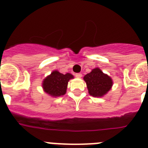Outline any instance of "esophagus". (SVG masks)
I'll return each mask as SVG.
<instances>
[{"label": "esophagus", "mask_w": 148, "mask_h": 148, "mask_svg": "<svg viewBox=\"0 0 148 148\" xmlns=\"http://www.w3.org/2000/svg\"><path fill=\"white\" fill-rule=\"evenodd\" d=\"M82 73H75V77H77V78H82Z\"/></svg>", "instance_id": "1"}]
</instances>
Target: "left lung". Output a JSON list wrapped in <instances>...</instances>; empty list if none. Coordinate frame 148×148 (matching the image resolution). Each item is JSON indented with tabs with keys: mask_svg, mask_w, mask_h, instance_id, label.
I'll return each instance as SVG.
<instances>
[{
	"mask_svg": "<svg viewBox=\"0 0 148 148\" xmlns=\"http://www.w3.org/2000/svg\"><path fill=\"white\" fill-rule=\"evenodd\" d=\"M87 83L89 93L94 97H101L110 90L113 81L99 69L95 68L84 77Z\"/></svg>",
	"mask_w": 148,
	"mask_h": 148,
	"instance_id": "8db88e82",
	"label": "left lung"
}]
</instances>
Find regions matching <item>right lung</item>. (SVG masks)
<instances>
[{
  "label": "right lung",
  "mask_w": 148,
  "mask_h": 148,
  "mask_svg": "<svg viewBox=\"0 0 148 148\" xmlns=\"http://www.w3.org/2000/svg\"><path fill=\"white\" fill-rule=\"evenodd\" d=\"M71 78H73V75L70 73L64 75L56 70L44 79L43 88L47 93L52 96H61L66 93L68 82Z\"/></svg>",
  "instance_id": "1"
}]
</instances>
